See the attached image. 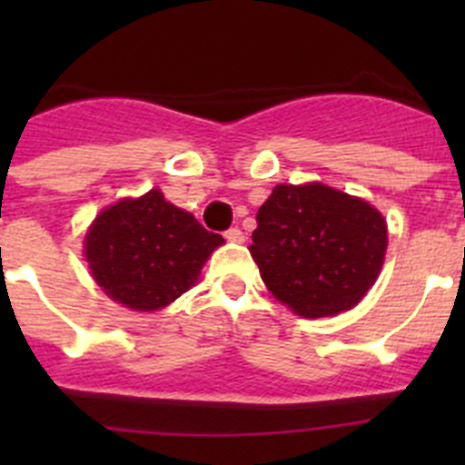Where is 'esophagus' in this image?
<instances>
[{"mask_svg":"<svg viewBox=\"0 0 465 465\" xmlns=\"http://www.w3.org/2000/svg\"><path fill=\"white\" fill-rule=\"evenodd\" d=\"M224 238H227L229 242H242V241H245V233H242L238 227H232V229H227V232H224Z\"/></svg>","mask_w":465,"mask_h":465,"instance_id":"34e87169","label":"esophagus"}]
</instances>
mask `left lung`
<instances>
[{
  "mask_svg": "<svg viewBox=\"0 0 465 465\" xmlns=\"http://www.w3.org/2000/svg\"><path fill=\"white\" fill-rule=\"evenodd\" d=\"M256 223L250 252L261 279L281 303L308 320L353 308L382 270V213L320 182L274 186Z\"/></svg>",
  "mask_w": 465,
  "mask_h": 465,
  "instance_id": "8db88e82",
  "label": "left lung"
}]
</instances>
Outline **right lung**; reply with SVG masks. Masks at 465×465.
Here are the masks:
<instances>
[{"label": "right lung", "instance_id": "1", "mask_svg": "<svg viewBox=\"0 0 465 465\" xmlns=\"http://www.w3.org/2000/svg\"><path fill=\"white\" fill-rule=\"evenodd\" d=\"M223 236L206 232L159 189L107 206L89 227L85 259L94 281L125 308L153 312L191 290Z\"/></svg>", "mask_w": 465, "mask_h": 465}]
</instances>
